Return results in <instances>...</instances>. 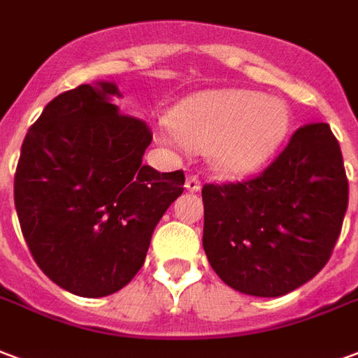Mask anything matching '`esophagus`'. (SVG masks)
<instances>
[{"label":"esophagus","instance_id":"obj_1","mask_svg":"<svg viewBox=\"0 0 358 358\" xmlns=\"http://www.w3.org/2000/svg\"><path fill=\"white\" fill-rule=\"evenodd\" d=\"M186 189H187V192H199V189H201L199 176H195V174H189V176L186 178Z\"/></svg>","mask_w":358,"mask_h":358}]
</instances>
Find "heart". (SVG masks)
I'll list each match as a JSON object with an SVG mask.
<instances>
[{
    "mask_svg": "<svg viewBox=\"0 0 358 358\" xmlns=\"http://www.w3.org/2000/svg\"><path fill=\"white\" fill-rule=\"evenodd\" d=\"M290 121L285 100L246 89L197 92L172 113L178 138L208 152L214 169L233 176L266 165L287 138ZM161 140L176 142V136L161 134Z\"/></svg>",
    "mask_w": 358,
    "mask_h": 358,
    "instance_id": "obj_1",
    "label": "heart"
}]
</instances>
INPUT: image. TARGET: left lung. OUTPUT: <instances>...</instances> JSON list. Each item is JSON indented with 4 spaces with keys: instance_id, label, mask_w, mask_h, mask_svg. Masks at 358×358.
<instances>
[{
    "instance_id": "obj_1",
    "label": "left lung",
    "mask_w": 358,
    "mask_h": 358,
    "mask_svg": "<svg viewBox=\"0 0 358 358\" xmlns=\"http://www.w3.org/2000/svg\"><path fill=\"white\" fill-rule=\"evenodd\" d=\"M348 201L343 157L328 123L300 127L262 174L203 186L206 258L227 287L285 296L327 266Z\"/></svg>"
}]
</instances>
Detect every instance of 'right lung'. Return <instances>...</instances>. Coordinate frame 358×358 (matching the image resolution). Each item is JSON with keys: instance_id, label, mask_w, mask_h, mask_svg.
Returning <instances> with one entry per match:
<instances>
[{"instance_id": "right-lung-1", "label": "right lung", "mask_w": 358, "mask_h": 358, "mask_svg": "<svg viewBox=\"0 0 358 358\" xmlns=\"http://www.w3.org/2000/svg\"><path fill=\"white\" fill-rule=\"evenodd\" d=\"M115 83L58 94L26 134L15 206L26 245L52 282L83 298L129 285L152 233L184 192V172L142 165L153 134L119 113Z\"/></svg>"}]
</instances>
